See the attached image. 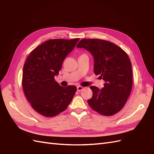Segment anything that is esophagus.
<instances>
[{
  "instance_id": "34e87169",
  "label": "esophagus",
  "mask_w": 154,
  "mask_h": 154,
  "mask_svg": "<svg viewBox=\"0 0 154 154\" xmlns=\"http://www.w3.org/2000/svg\"><path fill=\"white\" fill-rule=\"evenodd\" d=\"M77 89L78 92H81L84 89V87H82V86H78L77 87Z\"/></svg>"
}]
</instances>
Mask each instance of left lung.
<instances>
[{"mask_svg": "<svg viewBox=\"0 0 154 154\" xmlns=\"http://www.w3.org/2000/svg\"><path fill=\"white\" fill-rule=\"evenodd\" d=\"M93 55L94 71L105 83L100 90L91 86L92 98L88 103L94 111L112 116L124 107L131 91L133 73L128 54L114 43L100 39H82L77 45Z\"/></svg>", "mask_w": 154, "mask_h": 154, "instance_id": "1", "label": "left lung"}]
</instances>
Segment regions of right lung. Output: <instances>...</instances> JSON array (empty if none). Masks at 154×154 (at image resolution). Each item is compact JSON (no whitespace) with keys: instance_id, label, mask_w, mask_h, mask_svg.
Masks as SVG:
<instances>
[{"instance_id":"obj_1","label":"right lung","mask_w":154,"mask_h":154,"mask_svg":"<svg viewBox=\"0 0 154 154\" xmlns=\"http://www.w3.org/2000/svg\"><path fill=\"white\" fill-rule=\"evenodd\" d=\"M79 40V38L49 39L35 48L25 62L23 92L32 107L43 116L53 117L65 111L75 94L76 86L63 87L54 76Z\"/></svg>"}]
</instances>
